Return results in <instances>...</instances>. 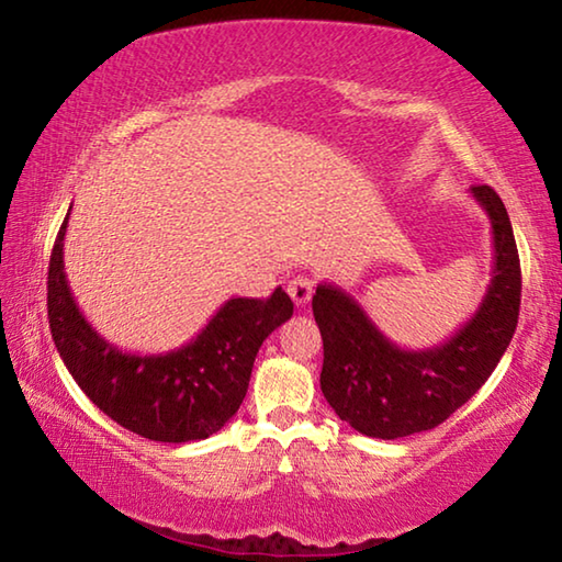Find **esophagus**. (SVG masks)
Masks as SVG:
<instances>
[{
    "label": "esophagus",
    "mask_w": 562,
    "mask_h": 562,
    "mask_svg": "<svg viewBox=\"0 0 562 562\" xmlns=\"http://www.w3.org/2000/svg\"><path fill=\"white\" fill-rule=\"evenodd\" d=\"M312 288H315V284H312L307 274H294V278L288 282V294L292 297V302L297 304V307H302V304L310 302Z\"/></svg>",
    "instance_id": "1"
}]
</instances>
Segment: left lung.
<instances>
[{"label": "left lung", "instance_id": "1", "mask_svg": "<svg viewBox=\"0 0 562 562\" xmlns=\"http://www.w3.org/2000/svg\"><path fill=\"white\" fill-rule=\"evenodd\" d=\"M471 193L493 231V272L475 315L439 347L412 351L384 337L361 304L322 282L312 312L325 345L319 386L341 422L372 439H402L443 424L486 384L520 310V260L506 205L491 186Z\"/></svg>", "mask_w": 562, "mask_h": 562}]
</instances>
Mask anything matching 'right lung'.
Here are the masks:
<instances>
[{"mask_svg":"<svg viewBox=\"0 0 562 562\" xmlns=\"http://www.w3.org/2000/svg\"><path fill=\"white\" fill-rule=\"evenodd\" d=\"M69 213L52 250L46 304L54 345L76 384L119 426L150 441L186 443L221 431L243 404L262 341L292 317L288 292L278 288L268 300L233 297L180 349L128 355L76 307L64 272Z\"/></svg>","mask_w":562,"mask_h":562,"instance_id":"right-lung-1","label":"right lung"}]
</instances>
